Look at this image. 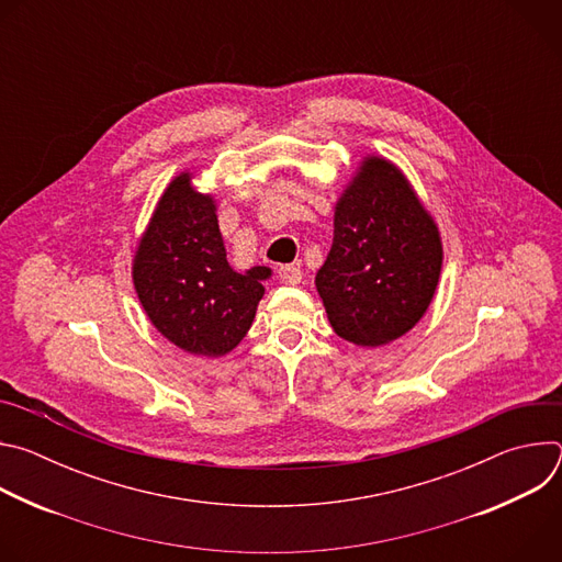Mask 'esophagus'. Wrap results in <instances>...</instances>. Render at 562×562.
Listing matches in <instances>:
<instances>
[{
  "mask_svg": "<svg viewBox=\"0 0 562 562\" xmlns=\"http://www.w3.org/2000/svg\"><path fill=\"white\" fill-rule=\"evenodd\" d=\"M278 278L282 284H300L302 282V271L295 265H284L278 269Z\"/></svg>",
  "mask_w": 562,
  "mask_h": 562,
  "instance_id": "esophagus-1",
  "label": "esophagus"
}]
</instances>
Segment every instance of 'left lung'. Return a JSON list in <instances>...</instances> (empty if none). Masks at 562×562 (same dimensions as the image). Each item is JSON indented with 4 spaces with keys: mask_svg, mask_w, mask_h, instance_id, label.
I'll list each match as a JSON object with an SVG mask.
<instances>
[{
    "mask_svg": "<svg viewBox=\"0 0 562 562\" xmlns=\"http://www.w3.org/2000/svg\"><path fill=\"white\" fill-rule=\"evenodd\" d=\"M442 269L440 231L409 180L369 155L340 195L334 245L315 276L334 331L380 347L405 336L429 308Z\"/></svg>",
    "mask_w": 562,
    "mask_h": 562,
    "instance_id": "1",
    "label": "left lung"
}]
</instances>
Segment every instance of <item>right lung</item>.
<instances>
[{
	"label": "right lung",
	"mask_w": 562,
	"mask_h": 562,
	"mask_svg": "<svg viewBox=\"0 0 562 562\" xmlns=\"http://www.w3.org/2000/svg\"><path fill=\"white\" fill-rule=\"evenodd\" d=\"M213 195L180 173L159 198L133 258V284L153 327L176 347L217 358L254 325L267 267L237 273L217 226Z\"/></svg>",
	"instance_id": "right-lung-1"
}]
</instances>
